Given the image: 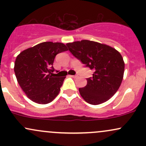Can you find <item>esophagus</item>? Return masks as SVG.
<instances>
[{"mask_svg":"<svg viewBox=\"0 0 146 146\" xmlns=\"http://www.w3.org/2000/svg\"><path fill=\"white\" fill-rule=\"evenodd\" d=\"M71 76L72 77V78H78V75H71Z\"/></svg>","mask_w":146,"mask_h":146,"instance_id":"34e87169","label":"esophagus"}]
</instances>
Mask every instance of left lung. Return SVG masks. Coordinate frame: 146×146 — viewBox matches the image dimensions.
Here are the masks:
<instances>
[{
    "label": "left lung",
    "mask_w": 146,
    "mask_h": 146,
    "mask_svg": "<svg viewBox=\"0 0 146 146\" xmlns=\"http://www.w3.org/2000/svg\"><path fill=\"white\" fill-rule=\"evenodd\" d=\"M68 50L75 58L93 70L87 84L79 88L87 103L98 105L108 101L121 85L124 73L123 58L115 48L94 41L83 40L67 43Z\"/></svg>",
    "instance_id": "1"
}]
</instances>
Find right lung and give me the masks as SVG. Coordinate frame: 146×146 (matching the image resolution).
Returning a JSON list of instances; mask_svg holds the SVG:
<instances>
[{
    "label": "right lung",
    "mask_w": 146,
    "mask_h": 146,
    "mask_svg": "<svg viewBox=\"0 0 146 146\" xmlns=\"http://www.w3.org/2000/svg\"><path fill=\"white\" fill-rule=\"evenodd\" d=\"M67 50L63 43L44 42L24 50L16 57L15 75L31 101L46 104L59 94L65 77L54 76L53 64L57 54Z\"/></svg>",
    "instance_id": "right-lung-1"
}]
</instances>
